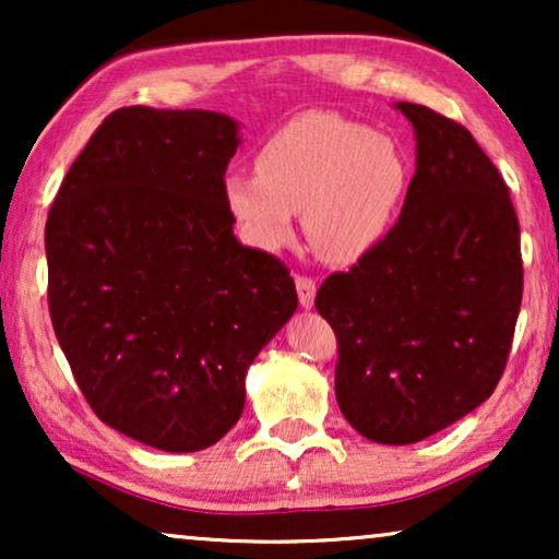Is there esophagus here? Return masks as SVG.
<instances>
[{"label": "esophagus", "instance_id": "esophagus-1", "mask_svg": "<svg viewBox=\"0 0 559 559\" xmlns=\"http://www.w3.org/2000/svg\"><path fill=\"white\" fill-rule=\"evenodd\" d=\"M295 287H297V297H300L302 308H312V302H316V289H318L316 280L308 277V274H297Z\"/></svg>", "mask_w": 559, "mask_h": 559}]
</instances>
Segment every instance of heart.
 I'll return each instance as SVG.
<instances>
[{"label": "heart", "instance_id": "obj_1", "mask_svg": "<svg viewBox=\"0 0 559 559\" xmlns=\"http://www.w3.org/2000/svg\"><path fill=\"white\" fill-rule=\"evenodd\" d=\"M257 175L231 173L224 203L251 247L293 239V216L325 262L369 254L392 228L409 170L389 136L335 114H302L277 129L254 157Z\"/></svg>", "mask_w": 559, "mask_h": 559}]
</instances>
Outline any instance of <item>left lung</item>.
Listing matches in <instances>:
<instances>
[{
  "label": "left lung",
  "instance_id": "obj_1",
  "mask_svg": "<svg viewBox=\"0 0 559 559\" xmlns=\"http://www.w3.org/2000/svg\"><path fill=\"white\" fill-rule=\"evenodd\" d=\"M417 136L402 216L318 289L338 341L335 400L364 438L409 445L493 394L514 341L524 266L501 173L457 121L396 104Z\"/></svg>",
  "mask_w": 559,
  "mask_h": 559
}]
</instances>
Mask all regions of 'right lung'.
I'll list each match as a JSON object with an SVG mask.
<instances>
[{
    "instance_id": "right-lung-1",
    "label": "right lung",
    "mask_w": 559,
    "mask_h": 559,
    "mask_svg": "<svg viewBox=\"0 0 559 559\" xmlns=\"http://www.w3.org/2000/svg\"><path fill=\"white\" fill-rule=\"evenodd\" d=\"M236 129L203 109L111 111L45 224L50 320L75 384L102 423L167 453L231 430L249 364L297 308L287 266L234 236Z\"/></svg>"
}]
</instances>
